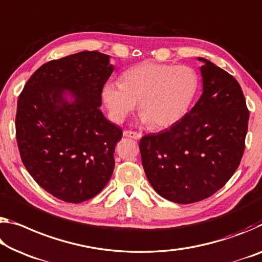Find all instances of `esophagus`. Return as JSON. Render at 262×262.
Masks as SVG:
<instances>
[{"mask_svg":"<svg viewBox=\"0 0 262 262\" xmlns=\"http://www.w3.org/2000/svg\"><path fill=\"white\" fill-rule=\"evenodd\" d=\"M123 136H126V138L139 140V139L142 138V134H141V133L132 132V130H123Z\"/></svg>","mask_w":262,"mask_h":262,"instance_id":"obj_1","label":"esophagus"}]
</instances>
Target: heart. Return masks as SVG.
<instances>
[{"mask_svg":"<svg viewBox=\"0 0 262 262\" xmlns=\"http://www.w3.org/2000/svg\"><path fill=\"white\" fill-rule=\"evenodd\" d=\"M197 86V73L189 66L144 61L124 71L119 85L103 87L102 99L116 121L124 120L139 102L141 121L164 129L185 115Z\"/></svg>","mask_w":262,"mask_h":262,"instance_id":"b5f03b06","label":"heart"}]
</instances>
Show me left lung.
Returning a JSON list of instances; mask_svg holds the SVG:
<instances>
[{
    "label": "left lung",
    "mask_w": 262,
    "mask_h": 262,
    "mask_svg": "<svg viewBox=\"0 0 262 262\" xmlns=\"http://www.w3.org/2000/svg\"><path fill=\"white\" fill-rule=\"evenodd\" d=\"M203 92L189 113L169 129L140 141L149 183L177 204L203 201L223 188L242 161L250 112L239 82L205 58Z\"/></svg>",
    "instance_id": "1"
}]
</instances>
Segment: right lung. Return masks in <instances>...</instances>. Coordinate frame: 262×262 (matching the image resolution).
<instances>
[{"instance_id":"right-lung-1","label":"right lung","mask_w":262,"mask_h":262,"mask_svg":"<svg viewBox=\"0 0 262 262\" xmlns=\"http://www.w3.org/2000/svg\"><path fill=\"white\" fill-rule=\"evenodd\" d=\"M111 56L81 51L41 65L17 101L16 139L29 173L68 203L93 198L114 170L122 130L100 111Z\"/></svg>"}]
</instances>
